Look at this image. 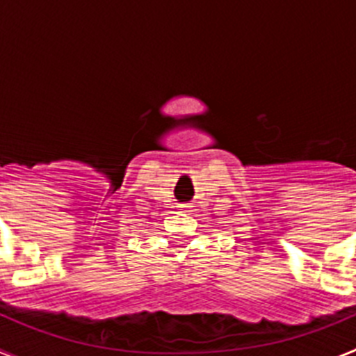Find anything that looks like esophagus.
<instances>
[{
    "label": "esophagus",
    "mask_w": 356,
    "mask_h": 356,
    "mask_svg": "<svg viewBox=\"0 0 356 356\" xmlns=\"http://www.w3.org/2000/svg\"><path fill=\"white\" fill-rule=\"evenodd\" d=\"M178 209H180L181 212H191V205H187V203H181V205H178Z\"/></svg>",
    "instance_id": "esophagus-1"
}]
</instances>
